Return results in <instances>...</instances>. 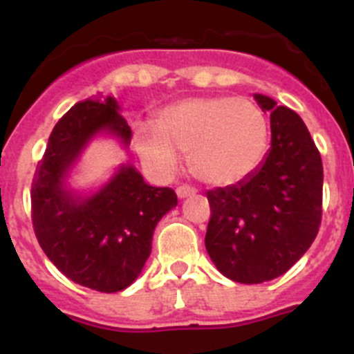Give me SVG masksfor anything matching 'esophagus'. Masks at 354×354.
I'll use <instances>...</instances> for the list:
<instances>
[{
    "instance_id": "esophagus-1",
    "label": "esophagus",
    "mask_w": 354,
    "mask_h": 354,
    "mask_svg": "<svg viewBox=\"0 0 354 354\" xmlns=\"http://www.w3.org/2000/svg\"><path fill=\"white\" fill-rule=\"evenodd\" d=\"M175 193H177V196H179V198H186V196H192V195H195V187H192V186H179L177 187V189H175Z\"/></svg>"
}]
</instances>
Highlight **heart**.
<instances>
[{
    "instance_id": "1",
    "label": "heart",
    "mask_w": 354,
    "mask_h": 354,
    "mask_svg": "<svg viewBox=\"0 0 354 354\" xmlns=\"http://www.w3.org/2000/svg\"><path fill=\"white\" fill-rule=\"evenodd\" d=\"M133 142L143 167L165 177L179 167V152L202 183L230 186L261 165L268 120L245 97H189L167 106L154 124L136 122Z\"/></svg>"
}]
</instances>
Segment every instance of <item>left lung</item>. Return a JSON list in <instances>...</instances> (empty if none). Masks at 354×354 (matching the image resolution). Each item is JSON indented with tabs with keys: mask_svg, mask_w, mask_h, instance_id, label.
I'll return each mask as SVG.
<instances>
[{
	"mask_svg": "<svg viewBox=\"0 0 354 354\" xmlns=\"http://www.w3.org/2000/svg\"><path fill=\"white\" fill-rule=\"evenodd\" d=\"M271 111V149L246 179L207 192L205 248L221 274L262 283L290 270L317 236L323 161L298 113L255 93Z\"/></svg>",
	"mask_w": 354,
	"mask_h": 354,
	"instance_id": "obj_1",
	"label": "left lung"
}]
</instances>
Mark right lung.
I'll return each instance as SVG.
<instances>
[{"instance_id": "add662e5", "label": "right lung", "mask_w": 354, "mask_h": 354, "mask_svg": "<svg viewBox=\"0 0 354 354\" xmlns=\"http://www.w3.org/2000/svg\"><path fill=\"white\" fill-rule=\"evenodd\" d=\"M131 136L113 95L77 102L53 129L31 184V218L44 253L72 282L99 292L124 290L140 277L156 225L177 205L171 187L150 186L129 162L95 189L71 186L93 140L113 138L127 150Z\"/></svg>"}]
</instances>
